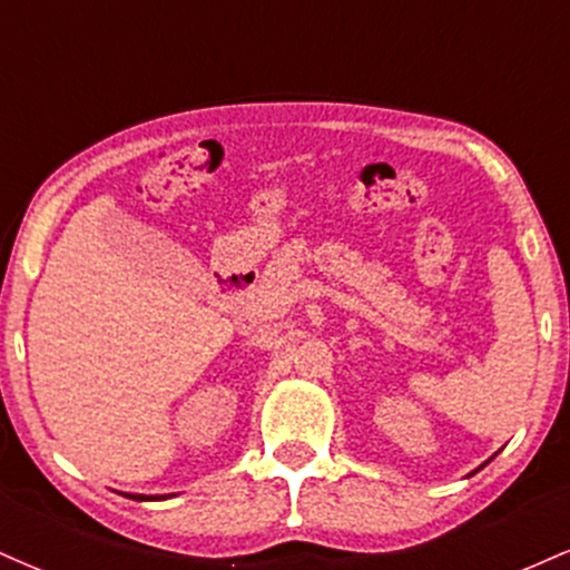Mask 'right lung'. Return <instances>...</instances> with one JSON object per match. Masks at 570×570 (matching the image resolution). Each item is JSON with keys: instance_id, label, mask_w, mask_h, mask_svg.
<instances>
[{"instance_id": "add662e5", "label": "right lung", "mask_w": 570, "mask_h": 570, "mask_svg": "<svg viewBox=\"0 0 570 570\" xmlns=\"http://www.w3.org/2000/svg\"><path fill=\"white\" fill-rule=\"evenodd\" d=\"M130 499H134V495H130ZM139 499H144V495H139Z\"/></svg>"}]
</instances>
